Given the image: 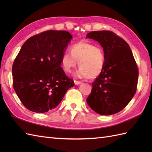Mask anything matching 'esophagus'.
I'll list each match as a JSON object with an SVG mask.
<instances>
[{
  "mask_svg": "<svg viewBox=\"0 0 152 152\" xmlns=\"http://www.w3.org/2000/svg\"><path fill=\"white\" fill-rule=\"evenodd\" d=\"M82 82H80V81H77V80H74V83H75L76 85H79L80 83H82Z\"/></svg>",
  "mask_w": 152,
  "mask_h": 152,
  "instance_id": "obj_1",
  "label": "esophagus"
}]
</instances>
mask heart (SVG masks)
<instances>
[{
    "label": "heart",
    "mask_w": 152,
    "mask_h": 152,
    "mask_svg": "<svg viewBox=\"0 0 152 152\" xmlns=\"http://www.w3.org/2000/svg\"><path fill=\"white\" fill-rule=\"evenodd\" d=\"M70 53H64L61 57V66L66 72H70L78 62L80 68L74 74L78 78H95L104 69L105 54L101 46L80 41L71 46Z\"/></svg>",
    "instance_id": "1"
}]
</instances>
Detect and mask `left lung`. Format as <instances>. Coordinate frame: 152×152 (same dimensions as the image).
Instances as JSON below:
<instances>
[{
	"label": "left lung",
	"instance_id": "left-lung-1",
	"mask_svg": "<svg viewBox=\"0 0 152 152\" xmlns=\"http://www.w3.org/2000/svg\"><path fill=\"white\" fill-rule=\"evenodd\" d=\"M86 38L97 41L105 54L104 69L92 83L87 103L101 115L116 114L137 91L138 69L133 53L129 44L112 31H91Z\"/></svg>",
	"mask_w": 152,
	"mask_h": 152
}]
</instances>
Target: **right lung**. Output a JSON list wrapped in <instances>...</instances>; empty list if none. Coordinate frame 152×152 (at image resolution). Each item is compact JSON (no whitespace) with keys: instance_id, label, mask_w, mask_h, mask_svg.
<instances>
[{"instance_id":"right-lung-1","label":"right lung","mask_w":152,"mask_h":152,"mask_svg":"<svg viewBox=\"0 0 152 152\" xmlns=\"http://www.w3.org/2000/svg\"><path fill=\"white\" fill-rule=\"evenodd\" d=\"M71 38L69 32L50 30L31 37L22 46L13 63V87L29 110L44 113L55 108L74 86L61 67Z\"/></svg>"}]
</instances>
